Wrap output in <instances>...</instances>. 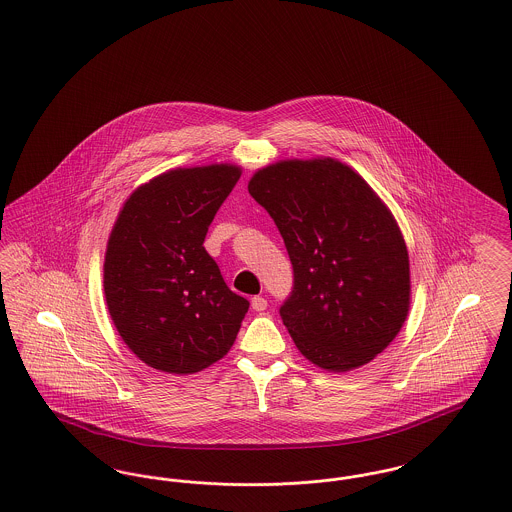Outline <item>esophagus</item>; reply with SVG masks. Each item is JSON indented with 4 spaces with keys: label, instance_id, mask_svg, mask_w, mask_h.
Instances as JSON below:
<instances>
[{
    "label": "esophagus",
    "instance_id": "1",
    "mask_svg": "<svg viewBox=\"0 0 512 512\" xmlns=\"http://www.w3.org/2000/svg\"><path fill=\"white\" fill-rule=\"evenodd\" d=\"M267 299L263 297V295H255L253 299H251V307L257 311V313H263L265 309H267Z\"/></svg>",
    "mask_w": 512,
    "mask_h": 512
}]
</instances>
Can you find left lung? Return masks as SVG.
<instances>
[{"instance_id": "1", "label": "left lung", "mask_w": 512, "mask_h": 512, "mask_svg": "<svg viewBox=\"0 0 512 512\" xmlns=\"http://www.w3.org/2000/svg\"><path fill=\"white\" fill-rule=\"evenodd\" d=\"M247 190L292 261L280 317L297 349L334 372L370 363L409 313V253L388 207L334 159L270 165Z\"/></svg>"}]
</instances>
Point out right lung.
Here are the masks:
<instances>
[{
	"label": "right lung",
	"instance_id": "right-lung-1",
	"mask_svg": "<svg viewBox=\"0 0 512 512\" xmlns=\"http://www.w3.org/2000/svg\"><path fill=\"white\" fill-rule=\"evenodd\" d=\"M242 171L165 172L128 197L111 232L103 288L124 343L151 368L192 374L222 359L249 301L232 292L203 242Z\"/></svg>",
	"mask_w": 512,
	"mask_h": 512
}]
</instances>
